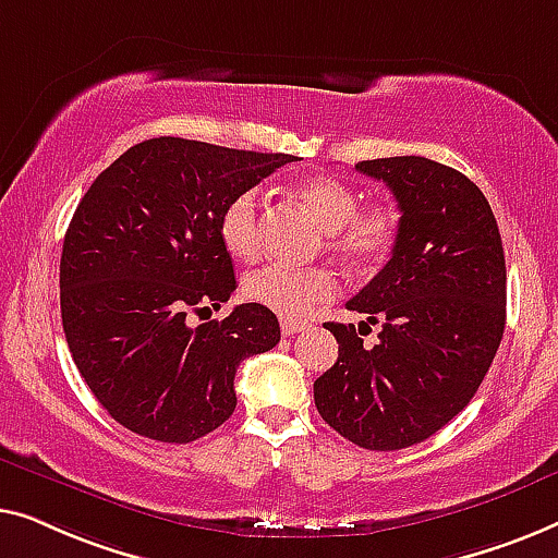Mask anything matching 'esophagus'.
<instances>
[{"label":"esophagus","mask_w":558,"mask_h":558,"mask_svg":"<svg viewBox=\"0 0 558 558\" xmlns=\"http://www.w3.org/2000/svg\"><path fill=\"white\" fill-rule=\"evenodd\" d=\"M280 328H282V336H295V333L305 331L308 324H305V320H295V318H282Z\"/></svg>","instance_id":"34e87169"}]
</instances>
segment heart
Segmentation results:
<instances>
[{"label":"heart","mask_w":558,"mask_h":558,"mask_svg":"<svg viewBox=\"0 0 558 558\" xmlns=\"http://www.w3.org/2000/svg\"><path fill=\"white\" fill-rule=\"evenodd\" d=\"M293 199L316 219L324 230L328 253L351 270L379 268L395 253L399 240V211L389 204L359 209L354 186L336 177L316 174L293 184ZM219 238L227 253L238 260L260 255V219L257 194L242 192L227 202L219 215ZM339 290L333 272L326 268H288L268 265L245 280V295L286 318H308L320 303H328Z\"/></svg>","instance_id":"1"}]
</instances>
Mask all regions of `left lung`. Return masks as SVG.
I'll list each match as a JSON object with an SVG mask.
<instances>
[{"label":"left lung","instance_id":"obj_1","mask_svg":"<svg viewBox=\"0 0 558 558\" xmlns=\"http://www.w3.org/2000/svg\"><path fill=\"white\" fill-rule=\"evenodd\" d=\"M399 204L389 263L347 303L381 324H326L339 359L313 384L318 414L364 450H402L468 407L506 328V257L485 194L465 174L425 156L359 161Z\"/></svg>","mask_w":558,"mask_h":558}]
</instances>
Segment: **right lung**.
<instances>
[{
	"label": "right lung",
	"instance_id": "add662e5",
	"mask_svg": "<svg viewBox=\"0 0 558 558\" xmlns=\"http://www.w3.org/2000/svg\"><path fill=\"white\" fill-rule=\"evenodd\" d=\"M190 138H148L100 171L62 242L60 313L77 372L106 412L159 442H194L238 404L234 374L280 341L276 313H192L238 288L219 238L227 202L293 161Z\"/></svg>",
	"mask_w": 558,
	"mask_h": 558
}]
</instances>
